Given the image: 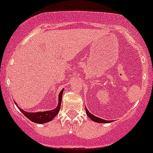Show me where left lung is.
Wrapping results in <instances>:
<instances>
[{
    "label": "left lung",
    "instance_id": "8db88e82",
    "mask_svg": "<svg viewBox=\"0 0 153 153\" xmlns=\"http://www.w3.org/2000/svg\"><path fill=\"white\" fill-rule=\"evenodd\" d=\"M85 111H86V113H87V115H88V116L89 117L91 120H92L93 122H97V123H109V122H112V120H110V121H107V120L102 119V118H98V117L95 116V115H94L93 114H91V112L88 110V109L86 108V106H85Z\"/></svg>",
    "mask_w": 153,
    "mask_h": 153
}]
</instances>
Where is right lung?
Masks as SVG:
<instances>
[{
	"instance_id": "obj_1",
	"label": "right lung",
	"mask_w": 153,
	"mask_h": 153,
	"mask_svg": "<svg viewBox=\"0 0 153 153\" xmlns=\"http://www.w3.org/2000/svg\"><path fill=\"white\" fill-rule=\"evenodd\" d=\"M64 89H62L60 91L59 94V99H58V105L56 107L55 109H52V110L49 111H44V112H25L23 109H20L19 107H18L19 109L22 112L25 117L31 120V122H35L37 124H44L49 122L52 121L53 118L56 116L59 112V109H60L61 105V101H62V93H63ZM16 105H17L16 102H15Z\"/></svg>"
}]
</instances>
